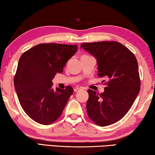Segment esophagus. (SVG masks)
<instances>
[{"mask_svg":"<svg viewBox=\"0 0 155 155\" xmlns=\"http://www.w3.org/2000/svg\"><path fill=\"white\" fill-rule=\"evenodd\" d=\"M81 89H82V88H81V87H75V88L74 89V92H77V91H79V90H81Z\"/></svg>","mask_w":155,"mask_h":155,"instance_id":"obj_1","label":"esophagus"}]
</instances>
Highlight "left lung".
Returning <instances> with one entry per match:
<instances>
[{
	"mask_svg": "<svg viewBox=\"0 0 155 155\" xmlns=\"http://www.w3.org/2000/svg\"><path fill=\"white\" fill-rule=\"evenodd\" d=\"M81 48L96 59L98 76L107 81L104 93L87 90V114L97 125L113 124L127 113L140 92L141 83L136 58L116 41L82 43Z\"/></svg>",
	"mask_w": 155,
	"mask_h": 155,
	"instance_id": "left-lung-1",
	"label": "left lung"
}]
</instances>
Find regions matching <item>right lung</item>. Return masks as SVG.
Wrapping results in <instances>:
<instances>
[{
	"instance_id": "add662e5",
	"label": "right lung",
	"mask_w": 155,
	"mask_h": 155,
	"mask_svg": "<svg viewBox=\"0 0 155 155\" xmlns=\"http://www.w3.org/2000/svg\"><path fill=\"white\" fill-rule=\"evenodd\" d=\"M77 49V45L39 44L19 58L14 87L22 108L35 121L49 125L62 113L74 90L70 86L54 90L52 80Z\"/></svg>"
}]
</instances>
